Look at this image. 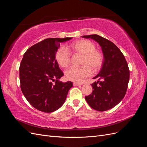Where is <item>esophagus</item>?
I'll return each instance as SVG.
<instances>
[{"label":"esophagus","mask_w":147,"mask_h":147,"mask_svg":"<svg viewBox=\"0 0 147 147\" xmlns=\"http://www.w3.org/2000/svg\"><path fill=\"white\" fill-rule=\"evenodd\" d=\"M74 86H80L81 84H79V83H74Z\"/></svg>","instance_id":"1"}]
</instances>
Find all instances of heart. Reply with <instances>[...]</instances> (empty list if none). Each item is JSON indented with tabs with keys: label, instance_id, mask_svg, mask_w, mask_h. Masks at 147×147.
Masks as SVG:
<instances>
[{
	"label": "heart",
	"instance_id": "heart-1",
	"mask_svg": "<svg viewBox=\"0 0 147 147\" xmlns=\"http://www.w3.org/2000/svg\"><path fill=\"white\" fill-rule=\"evenodd\" d=\"M74 55L82 56L80 67H72L65 71L66 78L77 83L83 82L85 78L91 75L92 72L99 70L104 63L102 53L96 50L95 44L88 40H80L72 43L67 49L61 47L55 53V59L59 66L65 68L71 62V55L67 50Z\"/></svg>",
	"mask_w": 147,
	"mask_h": 147
}]
</instances>
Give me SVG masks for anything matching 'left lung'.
<instances>
[{"mask_svg":"<svg viewBox=\"0 0 147 147\" xmlns=\"http://www.w3.org/2000/svg\"><path fill=\"white\" fill-rule=\"evenodd\" d=\"M82 37L96 41L103 53L102 69L93 78L98 81L91 84L92 92L85 96V99L92 109L104 112L114 107L124 98L129 80V70L123 54L113 42L96 34Z\"/></svg>","mask_w":147,"mask_h":147,"instance_id":"8db88e82","label":"left lung"}]
</instances>
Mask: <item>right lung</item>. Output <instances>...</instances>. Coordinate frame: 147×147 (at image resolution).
<instances>
[{"label": "right lung", "mask_w": 147, "mask_h": 147, "mask_svg": "<svg viewBox=\"0 0 147 147\" xmlns=\"http://www.w3.org/2000/svg\"><path fill=\"white\" fill-rule=\"evenodd\" d=\"M71 38H46L30 47L23 55L20 66L21 91L29 104L41 112L59 109L73 86L71 82L59 81L64 74L55 59L60 43Z\"/></svg>", "instance_id": "add662e5"}]
</instances>
